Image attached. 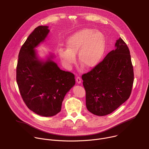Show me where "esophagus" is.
Masks as SVG:
<instances>
[{"label":"esophagus","instance_id":"34e87169","mask_svg":"<svg viewBox=\"0 0 149 149\" xmlns=\"http://www.w3.org/2000/svg\"><path fill=\"white\" fill-rule=\"evenodd\" d=\"M76 81L78 84H80L81 82V78L79 77H77V78H76Z\"/></svg>","mask_w":149,"mask_h":149}]
</instances>
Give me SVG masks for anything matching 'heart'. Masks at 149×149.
I'll list each match as a JSON object with an SVG mask.
<instances>
[{
	"label": "heart",
	"instance_id": "heart-1",
	"mask_svg": "<svg viewBox=\"0 0 149 149\" xmlns=\"http://www.w3.org/2000/svg\"><path fill=\"white\" fill-rule=\"evenodd\" d=\"M67 49H58L63 65L70 68L76 62L78 52L79 62L88 68L95 67L101 59L105 48L104 35L91 28H84L72 34L67 41Z\"/></svg>",
	"mask_w": 149,
	"mask_h": 149
}]
</instances>
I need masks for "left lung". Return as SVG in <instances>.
Masks as SVG:
<instances>
[{
    "instance_id": "obj_1",
    "label": "left lung",
    "mask_w": 149,
    "mask_h": 149,
    "mask_svg": "<svg viewBox=\"0 0 149 149\" xmlns=\"http://www.w3.org/2000/svg\"><path fill=\"white\" fill-rule=\"evenodd\" d=\"M115 47L93 70L82 75L87 110L96 116L111 113L132 93L134 72L129 49L121 38Z\"/></svg>"
}]
</instances>
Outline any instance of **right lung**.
<instances>
[{
	"label": "right lung",
	"mask_w": 149,
	"mask_h": 149,
	"mask_svg": "<svg viewBox=\"0 0 149 149\" xmlns=\"http://www.w3.org/2000/svg\"><path fill=\"white\" fill-rule=\"evenodd\" d=\"M49 32L48 26L33 30L20 49L16 67V82L24 102L44 117L60 112L63 98L75 84V75L60 70L51 58L45 62L38 59L35 48Z\"/></svg>",
	"instance_id": "add662e5"
}]
</instances>
